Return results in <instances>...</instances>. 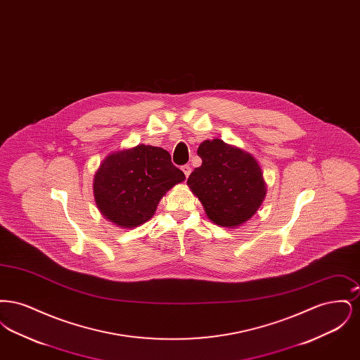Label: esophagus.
<instances>
[{
  "label": "esophagus",
  "mask_w": 360,
  "mask_h": 360,
  "mask_svg": "<svg viewBox=\"0 0 360 360\" xmlns=\"http://www.w3.org/2000/svg\"><path fill=\"white\" fill-rule=\"evenodd\" d=\"M182 172L186 175V178H188V175H190V172H191V167H190L188 165H185V166H182Z\"/></svg>",
  "instance_id": "obj_1"
}]
</instances>
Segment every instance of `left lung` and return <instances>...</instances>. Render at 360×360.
<instances>
[{"mask_svg": "<svg viewBox=\"0 0 360 360\" xmlns=\"http://www.w3.org/2000/svg\"><path fill=\"white\" fill-rule=\"evenodd\" d=\"M197 154L202 165L190 174L188 185L207 219L229 229L250 221L267 193L257 159L221 139L202 141Z\"/></svg>", "mask_w": 360, "mask_h": 360, "instance_id": "obj_1", "label": "left lung"}]
</instances>
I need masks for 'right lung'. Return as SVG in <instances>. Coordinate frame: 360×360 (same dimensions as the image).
<instances>
[{"instance_id": "1", "label": "right lung", "mask_w": 360, "mask_h": 360, "mask_svg": "<svg viewBox=\"0 0 360 360\" xmlns=\"http://www.w3.org/2000/svg\"><path fill=\"white\" fill-rule=\"evenodd\" d=\"M184 181L166 150L137 144L105 156L94 172L93 194L106 220L131 229L148 221L166 193Z\"/></svg>"}]
</instances>
